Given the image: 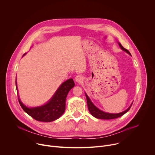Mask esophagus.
I'll list each match as a JSON object with an SVG mask.
<instances>
[{
    "instance_id": "34e87169",
    "label": "esophagus",
    "mask_w": 155,
    "mask_h": 155,
    "mask_svg": "<svg viewBox=\"0 0 155 155\" xmlns=\"http://www.w3.org/2000/svg\"><path fill=\"white\" fill-rule=\"evenodd\" d=\"M75 80L77 83H81L83 81V77L81 75H77L75 78Z\"/></svg>"
}]
</instances>
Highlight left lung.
Wrapping results in <instances>:
<instances>
[{
  "label": "left lung",
  "mask_w": 155,
  "mask_h": 155,
  "mask_svg": "<svg viewBox=\"0 0 155 155\" xmlns=\"http://www.w3.org/2000/svg\"><path fill=\"white\" fill-rule=\"evenodd\" d=\"M118 45L120 47V48H121V50H123V51H126L127 53H128L129 55H131L130 52L125 49L122 45L120 43L118 42ZM85 95H86V100H87V108H88V110H89V111L90 112V114L93 116L95 118H98V119H102V120H112V119H115V118H119L120 117H121L122 115H123L124 114H125L128 110L130 109V107L132 106V103L131 104V105H130V107L126 109V110H124V112H121V113H119V114H109V113H106V112H104L103 111H102V110H99L98 108H97L93 104V102L91 101L90 99L89 98V97L87 96V95L85 93Z\"/></svg>",
  "instance_id": "obj_1"
}]
</instances>
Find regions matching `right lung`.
<instances>
[{
	"label": "right lung",
	"mask_w": 155,
	"mask_h": 155,
	"mask_svg": "<svg viewBox=\"0 0 155 155\" xmlns=\"http://www.w3.org/2000/svg\"><path fill=\"white\" fill-rule=\"evenodd\" d=\"M25 55V54H23ZM74 86L75 83L72 78L66 80L58 87L51 99L46 104L40 107H27L21 102L18 97L19 103L24 111L35 120L51 122L58 119L64 114L65 109L66 97ZM16 86H17L16 80ZM16 90L18 91V88Z\"/></svg>",
	"instance_id": "1"
}]
</instances>
